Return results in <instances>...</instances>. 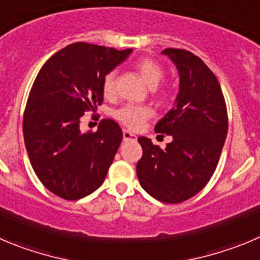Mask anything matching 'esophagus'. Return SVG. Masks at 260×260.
Segmentation results:
<instances>
[{
    "mask_svg": "<svg viewBox=\"0 0 260 260\" xmlns=\"http://www.w3.org/2000/svg\"><path fill=\"white\" fill-rule=\"evenodd\" d=\"M122 135H123V142H128V140H137V135L133 134L132 132H128V130H123Z\"/></svg>",
    "mask_w": 260,
    "mask_h": 260,
    "instance_id": "1",
    "label": "esophagus"
}]
</instances>
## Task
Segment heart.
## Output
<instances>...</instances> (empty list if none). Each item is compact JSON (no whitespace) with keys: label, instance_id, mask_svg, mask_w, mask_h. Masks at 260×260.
Masks as SVG:
<instances>
[{"label":"heart","instance_id":"b5f03b06","mask_svg":"<svg viewBox=\"0 0 260 260\" xmlns=\"http://www.w3.org/2000/svg\"><path fill=\"white\" fill-rule=\"evenodd\" d=\"M137 69L142 78L149 88H155L163 79V69L159 63L150 58H142L137 62ZM102 90L106 97H111L115 94L116 90V74L113 71L106 74L102 81ZM153 115V110L149 106L138 105H125L113 112L116 120L128 128H139L150 116Z\"/></svg>","mask_w":260,"mask_h":260}]
</instances>
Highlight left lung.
<instances>
[{"mask_svg": "<svg viewBox=\"0 0 260 260\" xmlns=\"http://www.w3.org/2000/svg\"><path fill=\"white\" fill-rule=\"evenodd\" d=\"M179 73L174 107L157 122L155 133L171 135L165 150L138 138L143 157L137 175L143 189L163 203L190 199L208 184L218 165L227 135V110L216 75L198 56L166 48Z\"/></svg>", "mask_w": 260, "mask_h": 260, "instance_id": "left-lung-1", "label": "left lung"}]
</instances>
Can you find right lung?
<instances>
[{
  "instance_id": "add662e5",
  "label": "right lung",
  "mask_w": 260,
  "mask_h": 260,
  "mask_svg": "<svg viewBox=\"0 0 260 260\" xmlns=\"http://www.w3.org/2000/svg\"><path fill=\"white\" fill-rule=\"evenodd\" d=\"M132 52L79 42L39 70L24 112V142L34 172L54 195L80 199L105 181L122 130L105 118L97 132L84 133L80 118L103 102V78Z\"/></svg>"
}]
</instances>
